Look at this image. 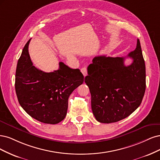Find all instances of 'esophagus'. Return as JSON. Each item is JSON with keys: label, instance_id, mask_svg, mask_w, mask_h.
<instances>
[{"label": "esophagus", "instance_id": "obj_1", "mask_svg": "<svg viewBox=\"0 0 160 160\" xmlns=\"http://www.w3.org/2000/svg\"><path fill=\"white\" fill-rule=\"evenodd\" d=\"M81 72L82 73V74L84 75V77L87 75V68L86 67H82V68H81Z\"/></svg>", "mask_w": 160, "mask_h": 160}]
</instances>
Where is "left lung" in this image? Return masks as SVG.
<instances>
[{
  "label": "left lung",
  "instance_id": "obj_1",
  "mask_svg": "<svg viewBox=\"0 0 160 160\" xmlns=\"http://www.w3.org/2000/svg\"><path fill=\"white\" fill-rule=\"evenodd\" d=\"M127 57L133 60L127 66L125 57L98 56L88 67L85 82L91 94L92 112L99 122L124 119L141 104L146 90V66L139 39Z\"/></svg>",
  "mask_w": 160,
  "mask_h": 160
}]
</instances>
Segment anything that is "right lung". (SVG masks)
<instances>
[{
  "label": "right lung",
  "mask_w": 160,
  "mask_h": 160,
  "mask_svg": "<svg viewBox=\"0 0 160 160\" xmlns=\"http://www.w3.org/2000/svg\"><path fill=\"white\" fill-rule=\"evenodd\" d=\"M25 44L18 60L15 90L20 105L32 118L44 123L56 124L64 119L68 98L84 82L79 69L59 62V69L44 72L36 68Z\"/></svg>",
  "instance_id": "obj_1"
}]
</instances>
